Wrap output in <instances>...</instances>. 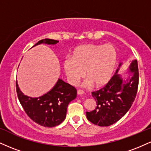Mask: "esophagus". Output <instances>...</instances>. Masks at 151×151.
Masks as SVG:
<instances>
[{"instance_id": "34e87169", "label": "esophagus", "mask_w": 151, "mask_h": 151, "mask_svg": "<svg viewBox=\"0 0 151 151\" xmlns=\"http://www.w3.org/2000/svg\"><path fill=\"white\" fill-rule=\"evenodd\" d=\"M84 91L81 89H78L77 90V94L78 95H81V94H84Z\"/></svg>"}]
</instances>
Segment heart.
<instances>
[{
    "instance_id": "b5f03b06",
    "label": "heart",
    "mask_w": 151,
    "mask_h": 151,
    "mask_svg": "<svg viewBox=\"0 0 151 151\" xmlns=\"http://www.w3.org/2000/svg\"><path fill=\"white\" fill-rule=\"evenodd\" d=\"M117 62V53L111 44L84 45L76 47L72 59H67L63 67L67 80L77 85L85 76L88 85L94 84L98 87L106 84L114 73Z\"/></svg>"
}]
</instances>
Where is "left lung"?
Returning a JSON list of instances; mask_svg holds the SVG:
<instances>
[{"instance_id": "1", "label": "left lung", "mask_w": 151, "mask_h": 151, "mask_svg": "<svg viewBox=\"0 0 151 151\" xmlns=\"http://www.w3.org/2000/svg\"><path fill=\"white\" fill-rule=\"evenodd\" d=\"M121 65L122 63L119 64V67ZM129 68L131 72L129 79L124 80L117 74L118 69L106 85L91 92L97 106L94 110L86 113L90 122L99 126H109L127 113L138 91L139 73L137 60H133Z\"/></svg>"}]
</instances>
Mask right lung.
Wrapping results in <instances>:
<instances>
[{
  "instance_id": "right-lung-1",
  "label": "right lung",
  "mask_w": 151,
  "mask_h": 151,
  "mask_svg": "<svg viewBox=\"0 0 151 151\" xmlns=\"http://www.w3.org/2000/svg\"><path fill=\"white\" fill-rule=\"evenodd\" d=\"M58 40L43 39L36 43L55 45ZM33 46V47H34ZM17 94L20 104L27 115L34 122L45 127H55L65 119L68 104L77 97V89L59 79L54 87L45 94L37 98L24 95L16 81Z\"/></svg>"
}]
</instances>
